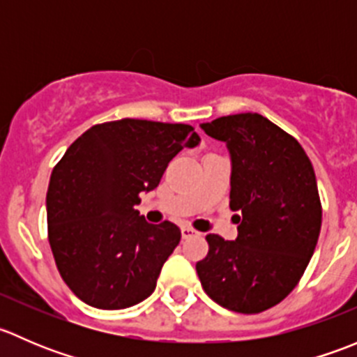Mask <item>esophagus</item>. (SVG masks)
Returning <instances> with one entry per match:
<instances>
[{
	"label": "esophagus",
	"instance_id": "obj_1",
	"mask_svg": "<svg viewBox=\"0 0 357 357\" xmlns=\"http://www.w3.org/2000/svg\"><path fill=\"white\" fill-rule=\"evenodd\" d=\"M181 235H183V238H192V236L199 235V231H197V229H193L192 226H183Z\"/></svg>",
	"mask_w": 357,
	"mask_h": 357
}]
</instances>
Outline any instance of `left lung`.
I'll list each match as a JSON object with an SVG mask.
<instances>
[{
    "label": "left lung",
    "instance_id": "left-lung-1",
    "mask_svg": "<svg viewBox=\"0 0 357 357\" xmlns=\"http://www.w3.org/2000/svg\"><path fill=\"white\" fill-rule=\"evenodd\" d=\"M231 155L229 208L238 236H205L197 262L205 294L229 311L257 314L280 304L304 275L321 229L316 174L301 143L259 114L202 124Z\"/></svg>",
    "mask_w": 357,
    "mask_h": 357
}]
</instances>
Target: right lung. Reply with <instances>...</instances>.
<instances>
[{"instance_id": "add662e5", "label": "right lung", "mask_w": 357, "mask_h": 357, "mask_svg": "<svg viewBox=\"0 0 357 357\" xmlns=\"http://www.w3.org/2000/svg\"><path fill=\"white\" fill-rule=\"evenodd\" d=\"M188 124L121 119L82 132L53 167L46 193L48 240L67 287L98 309L145 301L181 240L174 222L136 211L172 157L199 145Z\"/></svg>"}]
</instances>
